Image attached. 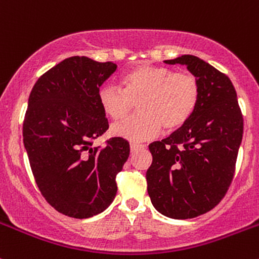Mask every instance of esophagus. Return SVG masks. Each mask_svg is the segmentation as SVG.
Returning a JSON list of instances; mask_svg holds the SVG:
<instances>
[{
	"instance_id": "obj_1",
	"label": "esophagus",
	"mask_w": 259,
	"mask_h": 259,
	"mask_svg": "<svg viewBox=\"0 0 259 259\" xmlns=\"http://www.w3.org/2000/svg\"><path fill=\"white\" fill-rule=\"evenodd\" d=\"M143 148H145V145L137 144V143H132V144H130V150H132L133 153H134V151H137V150H139V149H143Z\"/></svg>"
}]
</instances>
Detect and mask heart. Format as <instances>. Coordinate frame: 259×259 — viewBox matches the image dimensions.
Returning <instances> with one entry per match:
<instances>
[{
  "mask_svg": "<svg viewBox=\"0 0 259 259\" xmlns=\"http://www.w3.org/2000/svg\"><path fill=\"white\" fill-rule=\"evenodd\" d=\"M122 89L104 85L99 103L110 119L126 116L138 104L139 113L111 127L114 135L143 142L155 137L161 126L173 132L185 124L199 103V81L187 71L163 66H140L121 77Z\"/></svg>",
  "mask_w": 259,
  "mask_h": 259,
  "instance_id": "1",
  "label": "heart"
}]
</instances>
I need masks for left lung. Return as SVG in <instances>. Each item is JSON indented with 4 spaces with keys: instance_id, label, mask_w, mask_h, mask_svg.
Returning a JSON list of instances; mask_svg holds the SVG:
<instances>
[{
    "instance_id": "left-lung-1",
    "label": "left lung",
    "mask_w": 259,
    "mask_h": 259,
    "mask_svg": "<svg viewBox=\"0 0 259 259\" xmlns=\"http://www.w3.org/2000/svg\"><path fill=\"white\" fill-rule=\"evenodd\" d=\"M165 64L185 65L200 86L190 119L161 142L149 145L148 194L163 215L188 219L213 209L226 195L243 137V116L227 75L193 55Z\"/></svg>"
}]
</instances>
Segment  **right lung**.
Returning <instances> with one entry per match:
<instances>
[{"label":"right lung","mask_w":259,"mask_h":259,"mask_svg":"<svg viewBox=\"0 0 259 259\" xmlns=\"http://www.w3.org/2000/svg\"><path fill=\"white\" fill-rule=\"evenodd\" d=\"M116 67L69 57L38 77L28 98L22 134L31 170L49 204L67 217L90 218L105 210L129 158L122 138L94 145L109 129L99 88Z\"/></svg>","instance_id":"add662e5"}]
</instances>
